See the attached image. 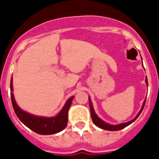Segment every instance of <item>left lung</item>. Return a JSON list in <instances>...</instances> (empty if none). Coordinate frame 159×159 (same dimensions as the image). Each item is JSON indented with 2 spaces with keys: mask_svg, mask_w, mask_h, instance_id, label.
<instances>
[{
  "mask_svg": "<svg viewBox=\"0 0 159 159\" xmlns=\"http://www.w3.org/2000/svg\"><path fill=\"white\" fill-rule=\"evenodd\" d=\"M146 83H147V87H148V82H147V78H146ZM145 103H146V99L144 100V102H143L141 110H140L139 112L138 113V115L136 116V117L134 118V119H132L131 121H129V122H127V123H120V124H118V125H111V124H108V123H105V122H103L102 119H99V118L97 116V115L95 114V111H94L93 107H92V100H91V99H90V97H89V106H90V110H91V116H92V121H93L94 124H95V126H97L98 127H99V128L103 129V130H111V131H116V130H122V129H123L124 127H127V126H129L130 124H131V123H133V122H134V120H135V119L139 117V115L141 114V112L143 111V108H144V106H145Z\"/></svg>",
  "mask_w": 159,
  "mask_h": 159,
  "instance_id": "obj_1",
  "label": "left lung"
}]
</instances>
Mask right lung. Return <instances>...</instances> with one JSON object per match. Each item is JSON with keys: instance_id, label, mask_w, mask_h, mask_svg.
Here are the masks:
<instances>
[{"instance_id": "right-lung-1", "label": "right lung", "mask_w": 159, "mask_h": 159, "mask_svg": "<svg viewBox=\"0 0 159 159\" xmlns=\"http://www.w3.org/2000/svg\"><path fill=\"white\" fill-rule=\"evenodd\" d=\"M12 80L11 79L10 90L12 92ZM74 96H71L67 99L65 105L60 111V113L55 117H41L31 115V114L22 111L16 104V100L14 99L13 94L11 92V99L14 111L16 113L18 119L24 123L27 127L40 134H53L61 131L66 127L67 124V115L68 110L71 104Z\"/></svg>"}]
</instances>
